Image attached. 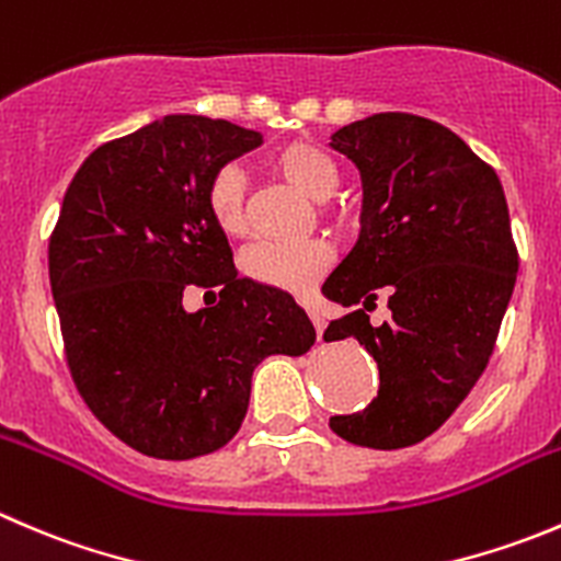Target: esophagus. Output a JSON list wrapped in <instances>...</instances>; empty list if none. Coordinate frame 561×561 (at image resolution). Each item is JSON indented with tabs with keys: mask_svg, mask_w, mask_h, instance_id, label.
I'll use <instances>...</instances> for the list:
<instances>
[{
	"mask_svg": "<svg viewBox=\"0 0 561 561\" xmlns=\"http://www.w3.org/2000/svg\"><path fill=\"white\" fill-rule=\"evenodd\" d=\"M309 318H312V323H314V331H318V336H323V329H325V320H323V314H320L318 309H309Z\"/></svg>",
	"mask_w": 561,
	"mask_h": 561,
	"instance_id": "1",
	"label": "esophagus"
}]
</instances>
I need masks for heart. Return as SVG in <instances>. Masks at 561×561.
I'll list each match as a JSON object with an SVG mask.
<instances>
[{"instance_id":"1","label":"heart","mask_w":561,"mask_h":561,"mask_svg":"<svg viewBox=\"0 0 561 561\" xmlns=\"http://www.w3.org/2000/svg\"><path fill=\"white\" fill-rule=\"evenodd\" d=\"M271 170L312 199H325L340 186V167L312 142H290L271 156ZM205 208L225 236L247 230V183L238 167H221L208 183ZM334 249L320 238L307 241H257L243 252V271L260 285L304 293L329 271Z\"/></svg>"}]
</instances>
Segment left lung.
I'll use <instances>...</instances> for the list:
<instances>
[{"instance_id": "left-lung-1", "label": "left lung", "mask_w": 561, "mask_h": 561, "mask_svg": "<svg viewBox=\"0 0 561 561\" xmlns=\"http://www.w3.org/2000/svg\"><path fill=\"white\" fill-rule=\"evenodd\" d=\"M331 148L362 172V236L325 279L351 307L323 340L353 336L378 362V397L331 416L345 442L402 449L425 442L485 373L518 276V247L496 170L442 123L405 112L356 119ZM386 297L389 324L367 311Z\"/></svg>"}]
</instances>
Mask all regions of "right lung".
Wrapping results in <instances>:
<instances>
[{"label": "right lung", "instance_id": "1", "mask_svg": "<svg viewBox=\"0 0 561 561\" xmlns=\"http://www.w3.org/2000/svg\"><path fill=\"white\" fill-rule=\"evenodd\" d=\"M260 142L257 130L199 114L112 139L79 167L48 238L76 389L106 431L148 458L225 447L247 416L254 367L314 345L287 293L238 276L205 208L210 178ZM188 286H219L220 304L186 313Z\"/></svg>", "mask_w": 561, "mask_h": 561}]
</instances>
